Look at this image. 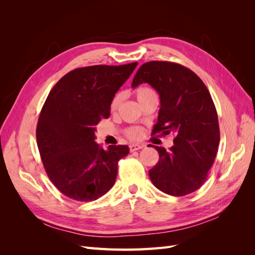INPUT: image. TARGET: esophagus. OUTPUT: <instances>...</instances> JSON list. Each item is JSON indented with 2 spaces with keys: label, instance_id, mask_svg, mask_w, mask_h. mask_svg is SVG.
Masks as SVG:
<instances>
[{
  "label": "esophagus",
  "instance_id": "34e87169",
  "mask_svg": "<svg viewBox=\"0 0 255 255\" xmlns=\"http://www.w3.org/2000/svg\"><path fill=\"white\" fill-rule=\"evenodd\" d=\"M143 144H139V143H132L129 144V151L130 152H134V151H137V150H140L143 148Z\"/></svg>",
  "mask_w": 255,
  "mask_h": 255
}]
</instances>
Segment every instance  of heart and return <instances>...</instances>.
Wrapping results in <instances>:
<instances>
[{
	"mask_svg": "<svg viewBox=\"0 0 255 255\" xmlns=\"http://www.w3.org/2000/svg\"><path fill=\"white\" fill-rule=\"evenodd\" d=\"M135 95H136V98L139 102H142L144 101V100H148V99H151V98H157L156 96V92L155 90H154L153 88H151L150 86H140L138 87L136 90H135ZM121 100H122V94L121 92H117L116 94L112 101H111V104H110V109L111 111H116L118 109L119 104L121 103ZM142 128H130L127 130V135L129 137V138H133V139H137V138H140L142 136Z\"/></svg>",
	"mask_w": 255,
	"mask_h": 255,
	"instance_id": "heart-1",
	"label": "heart"
}]
</instances>
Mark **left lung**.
<instances>
[{
  "mask_svg": "<svg viewBox=\"0 0 255 255\" xmlns=\"http://www.w3.org/2000/svg\"><path fill=\"white\" fill-rule=\"evenodd\" d=\"M148 83L160 98L157 123L152 134L174 135L169 151L155 146L157 164L149 170L154 186L182 197L205 182L218 151L220 130L213 99L199 76L171 61H149L135 74L132 87Z\"/></svg>",
  "mask_w": 255,
  "mask_h": 255,
  "instance_id": "1",
  "label": "left lung"
}]
</instances>
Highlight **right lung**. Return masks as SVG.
<instances>
[{"label":"right lung","mask_w":255,"mask_h":255,"mask_svg":"<svg viewBox=\"0 0 255 255\" xmlns=\"http://www.w3.org/2000/svg\"><path fill=\"white\" fill-rule=\"evenodd\" d=\"M137 63L89 66L64 75L45 100L37 123L40 157L51 182L66 197L89 202L105 195L115 184L118 161L128 145L95 141L96 126L111 115L116 92Z\"/></svg>","instance_id":"right-lung-1"}]
</instances>
